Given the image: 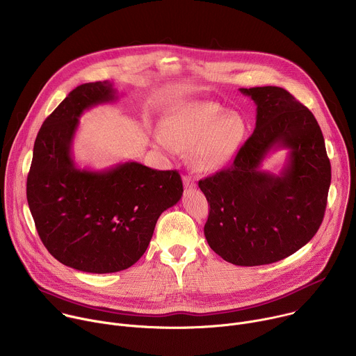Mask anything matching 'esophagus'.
Masks as SVG:
<instances>
[{"mask_svg":"<svg viewBox=\"0 0 356 356\" xmlns=\"http://www.w3.org/2000/svg\"><path fill=\"white\" fill-rule=\"evenodd\" d=\"M183 184L186 188H193V187H195V179H193L191 176H184Z\"/></svg>","mask_w":356,"mask_h":356,"instance_id":"1","label":"esophagus"}]
</instances>
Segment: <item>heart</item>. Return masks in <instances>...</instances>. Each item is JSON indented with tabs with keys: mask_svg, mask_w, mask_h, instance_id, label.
<instances>
[{
	"mask_svg": "<svg viewBox=\"0 0 356 356\" xmlns=\"http://www.w3.org/2000/svg\"><path fill=\"white\" fill-rule=\"evenodd\" d=\"M245 134V121L238 114L225 115L218 104L194 101L179 107L163 121V131L155 134V142L172 154L177 149H193L194 169L209 173L232 158Z\"/></svg>",
	"mask_w": 356,
	"mask_h": 356,
	"instance_id": "b5f03b06",
	"label": "heart"
}]
</instances>
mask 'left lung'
Wrapping results in <instances>:
<instances>
[{"instance_id": "obj_1", "label": "left lung", "mask_w": 356, "mask_h": 356, "mask_svg": "<svg viewBox=\"0 0 356 356\" xmlns=\"http://www.w3.org/2000/svg\"><path fill=\"white\" fill-rule=\"evenodd\" d=\"M257 104V127L224 170L198 181L210 214L204 235L224 261L259 266L282 261L318 231L331 165L313 113L284 88H239ZM289 148L279 175L260 170L273 148Z\"/></svg>"}]
</instances>
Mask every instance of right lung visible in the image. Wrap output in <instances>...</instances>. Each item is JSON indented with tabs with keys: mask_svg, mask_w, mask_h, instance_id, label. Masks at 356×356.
<instances>
[{
	"mask_svg": "<svg viewBox=\"0 0 356 356\" xmlns=\"http://www.w3.org/2000/svg\"><path fill=\"white\" fill-rule=\"evenodd\" d=\"M118 98L113 83L76 87L38 132L26 198L40 241L60 264L87 273L128 269L143 255L158 218L183 194L177 170L125 162L79 169L72 158L81 114Z\"/></svg>",
	"mask_w": 356,
	"mask_h": 356,
	"instance_id": "1",
	"label": "right lung"
}]
</instances>
